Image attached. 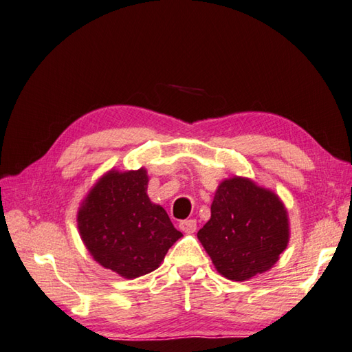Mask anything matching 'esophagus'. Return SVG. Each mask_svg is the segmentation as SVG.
<instances>
[{"label": "esophagus", "instance_id": "obj_1", "mask_svg": "<svg viewBox=\"0 0 352 352\" xmlns=\"http://www.w3.org/2000/svg\"><path fill=\"white\" fill-rule=\"evenodd\" d=\"M179 229L185 233H194L197 229V223H196V220H191V218L190 220H182L181 223H179Z\"/></svg>", "mask_w": 352, "mask_h": 352}]
</instances>
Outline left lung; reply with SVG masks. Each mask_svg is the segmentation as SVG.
Returning a JSON list of instances; mask_svg holds the SVG:
<instances>
[{"label": "left lung", "mask_w": 352, "mask_h": 352, "mask_svg": "<svg viewBox=\"0 0 352 352\" xmlns=\"http://www.w3.org/2000/svg\"><path fill=\"white\" fill-rule=\"evenodd\" d=\"M197 238L217 271L233 282H244L268 271L289 242L283 203L250 179L232 177L218 186L210 220Z\"/></svg>", "instance_id": "8db88e82"}]
</instances>
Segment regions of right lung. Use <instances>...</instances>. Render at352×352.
Segmentation results:
<instances>
[{
	"label": "right lung",
	"mask_w": 352,
	"mask_h": 352,
	"mask_svg": "<svg viewBox=\"0 0 352 352\" xmlns=\"http://www.w3.org/2000/svg\"><path fill=\"white\" fill-rule=\"evenodd\" d=\"M147 173L110 171L78 212L85 247L102 267L124 278L149 274L182 236L164 208L147 197Z\"/></svg>",
	"instance_id": "1"
}]
</instances>
